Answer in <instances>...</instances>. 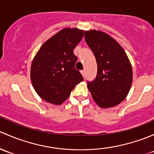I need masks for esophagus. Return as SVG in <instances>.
Returning a JSON list of instances; mask_svg holds the SVG:
<instances>
[{
	"label": "esophagus",
	"instance_id": "34e87169",
	"mask_svg": "<svg viewBox=\"0 0 154 154\" xmlns=\"http://www.w3.org/2000/svg\"><path fill=\"white\" fill-rule=\"evenodd\" d=\"M81 73H82V75H83V77H85V70L81 71Z\"/></svg>",
	"mask_w": 154,
	"mask_h": 154
}]
</instances>
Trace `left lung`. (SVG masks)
Segmentation results:
<instances>
[{"mask_svg": "<svg viewBox=\"0 0 154 154\" xmlns=\"http://www.w3.org/2000/svg\"><path fill=\"white\" fill-rule=\"evenodd\" d=\"M85 41L96 57L97 75L88 88L101 108L120 104L128 96L133 81V69L124 49L115 39L97 30L85 31Z\"/></svg>", "mask_w": 154, "mask_h": 154, "instance_id": "obj_1", "label": "left lung"}]
</instances>
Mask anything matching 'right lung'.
I'll return each instance as SVG.
<instances>
[{
    "label": "right lung",
    "instance_id": "obj_1",
    "mask_svg": "<svg viewBox=\"0 0 154 154\" xmlns=\"http://www.w3.org/2000/svg\"><path fill=\"white\" fill-rule=\"evenodd\" d=\"M84 36V30L64 28L41 47L30 69L32 86L39 96L59 105L69 97L75 85L84 80L75 68L73 50Z\"/></svg>",
    "mask_w": 154,
    "mask_h": 154
}]
</instances>
